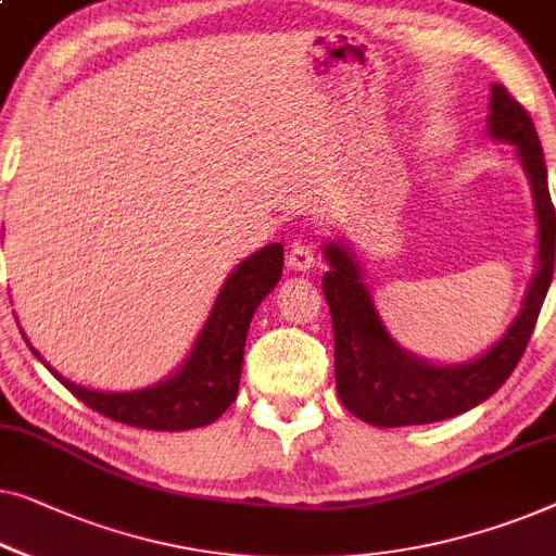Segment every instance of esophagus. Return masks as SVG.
Segmentation results:
<instances>
[{
  "mask_svg": "<svg viewBox=\"0 0 556 556\" xmlns=\"http://www.w3.org/2000/svg\"><path fill=\"white\" fill-rule=\"evenodd\" d=\"M313 265H316V253H313V248L305 243H293L291 253H288V268L305 273V270H311Z\"/></svg>",
  "mask_w": 556,
  "mask_h": 556,
  "instance_id": "obj_1",
  "label": "esophagus"
}]
</instances>
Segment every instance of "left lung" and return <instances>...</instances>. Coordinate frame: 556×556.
I'll list each match as a JSON object with an SVG mask.
<instances>
[{"label":"left lung","mask_w":556,"mask_h":556,"mask_svg":"<svg viewBox=\"0 0 556 556\" xmlns=\"http://www.w3.org/2000/svg\"><path fill=\"white\" fill-rule=\"evenodd\" d=\"M489 108V135L517 144L534 192L539 270L529 283L525 308L502 341L481 358L456 366L426 364L396 345L383 328L364 273L349 248L328 243L324 253L331 270L324 276V293L333 320L336 389L341 404L366 424L393 429L444 421L469 412L502 389L534 333L556 253V213L546 185L544 152L532 117L504 85H492Z\"/></svg>","instance_id":"8db88e82"}]
</instances>
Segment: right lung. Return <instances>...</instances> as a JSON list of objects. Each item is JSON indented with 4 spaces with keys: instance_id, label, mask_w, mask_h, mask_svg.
Returning <instances> with one entry per match:
<instances>
[{
    "instance_id": "obj_1",
    "label": "right lung",
    "mask_w": 556,
    "mask_h": 556,
    "mask_svg": "<svg viewBox=\"0 0 556 556\" xmlns=\"http://www.w3.org/2000/svg\"><path fill=\"white\" fill-rule=\"evenodd\" d=\"M280 273H283L280 243L265 245L263 251L240 263L225 280L211 318L180 371L150 389L130 393L90 391L45 366L83 404L112 421L152 431H188L207 426L223 416L238 396L248 326L263 298L276 288ZM31 353L42 361L35 349Z\"/></svg>"
}]
</instances>
